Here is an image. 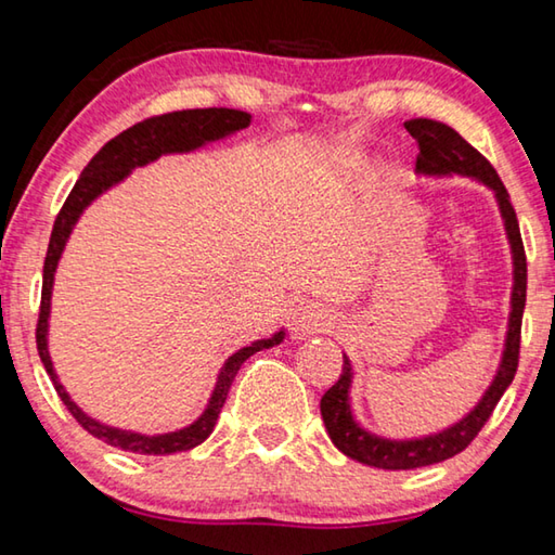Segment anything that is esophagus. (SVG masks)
Returning a JSON list of instances; mask_svg holds the SVG:
<instances>
[{"label":"esophagus","mask_w":555,"mask_h":555,"mask_svg":"<svg viewBox=\"0 0 555 555\" xmlns=\"http://www.w3.org/2000/svg\"><path fill=\"white\" fill-rule=\"evenodd\" d=\"M327 325H331V315H327L325 308L311 304V300H298L288 313V331L296 340H304L313 333H323Z\"/></svg>","instance_id":"34e87169"}]
</instances>
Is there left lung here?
Wrapping results in <instances>:
<instances>
[{"mask_svg":"<svg viewBox=\"0 0 555 555\" xmlns=\"http://www.w3.org/2000/svg\"><path fill=\"white\" fill-rule=\"evenodd\" d=\"M406 131L416 139L418 144V158L416 171L428 176H473L485 185H490L496 203H500L502 218L506 234H509L512 255H514V291H512V315H509V333H506V347L500 364V372L492 382V387L485 391L482 401L460 421V424L440 430L436 436L418 438V440H387L379 436H372L367 430L354 424L350 411V382H352V367L350 360H343V374L331 389L323 393L321 399V416L327 428V436L335 443L337 450H343L347 457L357 460V463L382 467V469H413L426 467L448 460L473 443L480 434L482 426L490 421L492 411L500 403L502 393L509 387L516 367H519V347H521V318L526 306V251L519 232V220H516L514 205L509 201V193L496 176L494 166L469 146L463 137L457 134L453 127L443 125V121L434 119H411L406 121Z\"/></svg>","mask_w":555,"mask_h":555,"instance_id":"8db88e82","label":"left lung"}]
</instances>
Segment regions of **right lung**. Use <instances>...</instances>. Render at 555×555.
I'll use <instances>...</instances> for the list:
<instances>
[{"label":"right lung","mask_w":555,"mask_h":555,"mask_svg":"<svg viewBox=\"0 0 555 555\" xmlns=\"http://www.w3.org/2000/svg\"><path fill=\"white\" fill-rule=\"evenodd\" d=\"M249 121H251V115H247V112L224 109V107L166 112V115H156L144 121H137L134 127H129L115 139H109V142L90 158V164L82 168L78 183L73 185V191L68 198H65L59 218L53 222L49 251H46V261H43V288H41L39 323H36V347H39L43 367L49 372V377L53 382L55 391H59L61 401L65 403V409L73 413V418L78 421L90 436L105 440L107 446H115V448L127 450V453H139V455H171V453H183V450L201 446L203 440L212 434L215 421L220 416L222 403L228 399V391L232 387L234 377H237L242 362L249 360L255 352L264 350V347L279 345L284 340V333H276L274 337H269V340L251 343L249 347H242V350L234 352L220 370V377H218V384H215L208 409H205L203 416L188 428L173 430V434H164V436H142V434H131V430L102 426L100 421L90 418L88 413H82L70 401L68 391H65L63 384L59 382V374L53 372L49 343H46V333H49L53 274H55V267H59L65 242H68L73 232V224L78 222L80 212L86 210L100 193H105L109 185L119 183L131 168L154 162V158H158L162 154L191 152V149H198L205 142H215V139L232 134V131L249 127Z\"/></svg>","instance_id":"1"}]
</instances>
